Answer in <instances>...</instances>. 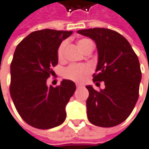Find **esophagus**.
I'll list each match as a JSON object with an SVG mask.
<instances>
[{
  "label": "esophagus",
  "instance_id": "34e87169",
  "mask_svg": "<svg viewBox=\"0 0 149 149\" xmlns=\"http://www.w3.org/2000/svg\"><path fill=\"white\" fill-rule=\"evenodd\" d=\"M76 86H77V88L82 87V85H81V84H80V83H77V84H76Z\"/></svg>",
  "mask_w": 149,
  "mask_h": 149
}]
</instances>
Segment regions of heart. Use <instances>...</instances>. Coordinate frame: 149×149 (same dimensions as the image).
<instances>
[{
	"mask_svg": "<svg viewBox=\"0 0 149 149\" xmlns=\"http://www.w3.org/2000/svg\"><path fill=\"white\" fill-rule=\"evenodd\" d=\"M91 44H93L88 39H81L77 42V45L84 51ZM67 42H62L57 47L56 56L59 61H62L65 56ZM91 72V68L87 64H71L63 70V77L67 79L75 81H82L85 77Z\"/></svg>",
	"mask_w": 149,
	"mask_h": 149,
	"instance_id": "1",
	"label": "heart"
}]
</instances>
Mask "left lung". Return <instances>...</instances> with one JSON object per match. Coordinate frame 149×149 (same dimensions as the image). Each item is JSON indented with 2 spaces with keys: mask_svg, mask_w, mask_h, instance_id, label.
Wrapping results in <instances>:
<instances>
[{
  "mask_svg": "<svg viewBox=\"0 0 149 149\" xmlns=\"http://www.w3.org/2000/svg\"><path fill=\"white\" fill-rule=\"evenodd\" d=\"M77 32L96 42L98 63L93 81L105 85L100 91L86 86L87 118L96 126H117L128 118L139 99L142 78L139 58L126 38L115 31L92 28Z\"/></svg>",
  "mask_w": 149,
  "mask_h": 149,
  "instance_id": "obj_1",
  "label": "left lung"
}]
</instances>
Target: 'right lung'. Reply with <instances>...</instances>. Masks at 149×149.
Instances as JSON below:
<instances>
[{
    "instance_id": "add662e5",
    "label": "right lung",
    "mask_w": 149,
    "mask_h": 149,
    "mask_svg": "<svg viewBox=\"0 0 149 149\" xmlns=\"http://www.w3.org/2000/svg\"><path fill=\"white\" fill-rule=\"evenodd\" d=\"M72 31L44 29L31 32L20 42L10 63V94L16 111L27 124L39 129L61 125L65 107L76 90L72 81L47 87L58 63L56 50Z\"/></svg>"
}]
</instances>
